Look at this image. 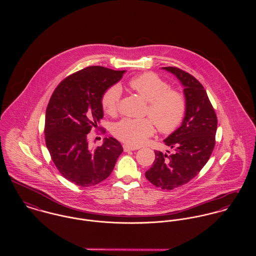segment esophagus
<instances>
[{
  "mask_svg": "<svg viewBox=\"0 0 256 256\" xmlns=\"http://www.w3.org/2000/svg\"><path fill=\"white\" fill-rule=\"evenodd\" d=\"M123 148L125 152H130V150H139V146H130V145H123Z\"/></svg>",
  "mask_w": 256,
  "mask_h": 256,
  "instance_id": "esophagus-1",
  "label": "esophagus"
}]
</instances>
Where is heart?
<instances>
[{
  "label": "heart",
  "instance_id": "1",
  "mask_svg": "<svg viewBox=\"0 0 256 256\" xmlns=\"http://www.w3.org/2000/svg\"><path fill=\"white\" fill-rule=\"evenodd\" d=\"M129 86L148 102L146 114L152 118L158 130L170 133L182 121L186 102L182 94L170 90L168 84L154 73H145L133 78ZM121 96L120 88L113 86L102 98V106L106 113L114 115L117 112ZM150 119L126 118L115 124L113 134L119 140L132 146L143 144L154 133Z\"/></svg>",
  "mask_w": 256,
  "mask_h": 256
}]
</instances>
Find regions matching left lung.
Listing matches in <instances>:
<instances>
[{"instance_id": "obj_1", "label": "left lung", "mask_w": 256, "mask_h": 256, "mask_svg": "<svg viewBox=\"0 0 256 256\" xmlns=\"http://www.w3.org/2000/svg\"><path fill=\"white\" fill-rule=\"evenodd\" d=\"M162 70L174 74L182 84L186 110L182 125L164 140L174 154L156 150L145 176L154 186L172 190L194 178L208 162L215 146L218 121L204 86L193 76L176 67Z\"/></svg>"}]
</instances>
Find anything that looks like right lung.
Segmentation results:
<instances>
[{
    "label": "right lung",
    "instance_id": "1",
    "mask_svg": "<svg viewBox=\"0 0 256 256\" xmlns=\"http://www.w3.org/2000/svg\"><path fill=\"white\" fill-rule=\"evenodd\" d=\"M126 71L92 66L73 74L55 88L45 113V142L60 174L88 187L106 180L123 148L114 138L92 148L88 134L104 117L102 98Z\"/></svg>",
    "mask_w": 256,
    "mask_h": 256
}]
</instances>
